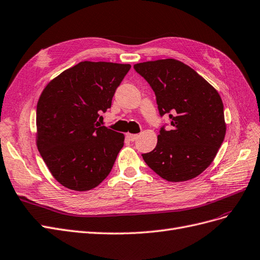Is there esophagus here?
I'll use <instances>...</instances> for the list:
<instances>
[{"label":"esophagus","mask_w":260,"mask_h":260,"mask_svg":"<svg viewBox=\"0 0 260 260\" xmlns=\"http://www.w3.org/2000/svg\"><path fill=\"white\" fill-rule=\"evenodd\" d=\"M137 137H138V135H136V134H131V133L126 134V138L129 141H135L137 139Z\"/></svg>","instance_id":"34e87169"}]
</instances>
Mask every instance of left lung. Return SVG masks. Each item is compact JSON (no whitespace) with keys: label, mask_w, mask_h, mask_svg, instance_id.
I'll list each match as a JSON object with an SVG mask.
<instances>
[{"label":"left lung","mask_w":260,"mask_h":260,"mask_svg":"<svg viewBox=\"0 0 260 260\" xmlns=\"http://www.w3.org/2000/svg\"><path fill=\"white\" fill-rule=\"evenodd\" d=\"M156 96L171 129L161 128L156 147L141 154L147 165L167 181L196 178L211 165L225 135L223 104L209 83L186 63L167 58L134 66Z\"/></svg>","instance_id":"left-lung-1"}]
</instances>
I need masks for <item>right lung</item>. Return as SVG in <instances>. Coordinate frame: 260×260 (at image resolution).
Segmentation results:
<instances>
[{"label": "right lung", "instance_id": "obj_1", "mask_svg": "<svg viewBox=\"0 0 260 260\" xmlns=\"http://www.w3.org/2000/svg\"><path fill=\"white\" fill-rule=\"evenodd\" d=\"M128 63L81 61L57 75L37 106V146L53 177L74 191L94 189L110 174L124 134L97 122L111 107ZM102 118V116H100Z\"/></svg>", "mask_w": 260, "mask_h": 260}]
</instances>
